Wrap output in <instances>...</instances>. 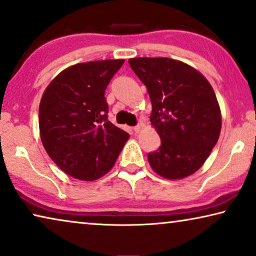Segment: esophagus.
I'll use <instances>...</instances> for the list:
<instances>
[{
  "label": "esophagus",
  "instance_id": "esophagus-1",
  "mask_svg": "<svg viewBox=\"0 0 256 256\" xmlns=\"http://www.w3.org/2000/svg\"><path fill=\"white\" fill-rule=\"evenodd\" d=\"M142 125H140V124H138V125H136V126H134V128H133V131H134L136 133H138L139 131H140V130H142Z\"/></svg>",
  "mask_w": 256,
  "mask_h": 256
}]
</instances>
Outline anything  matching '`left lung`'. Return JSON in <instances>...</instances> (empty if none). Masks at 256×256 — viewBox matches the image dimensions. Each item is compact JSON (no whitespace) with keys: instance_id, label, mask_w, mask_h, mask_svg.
I'll list each match as a JSON object with an SVG mask.
<instances>
[{"instance_id":"obj_1","label":"left lung","mask_w":256,"mask_h":256,"mask_svg":"<svg viewBox=\"0 0 256 256\" xmlns=\"http://www.w3.org/2000/svg\"><path fill=\"white\" fill-rule=\"evenodd\" d=\"M130 66L148 92L150 123L161 139L148 153L156 174L181 180L203 166L218 142L222 114L208 81L198 70L169 58H133Z\"/></svg>"}]
</instances>
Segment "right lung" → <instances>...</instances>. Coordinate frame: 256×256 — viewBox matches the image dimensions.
<instances>
[{
    "instance_id": "right-lung-1",
    "label": "right lung",
    "mask_w": 256,
    "mask_h": 256,
    "mask_svg": "<svg viewBox=\"0 0 256 256\" xmlns=\"http://www.w3.org/2000/svg\"><path fill=\"white\" fill-rule=\"evenodd\" d=\"M124 60L76 64L51 81L39 104L40 139L61 170L95 181L111 170L128 133L108 120L104 92Z\"/></svg>"
}]
</instances>
